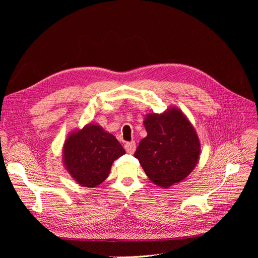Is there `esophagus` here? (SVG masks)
<instances>
[{"label":"esophagus","mask_w":258,"mask_h":258,"mask_svg":"<svg viewBox=\"0 0 258 258\" xmlns=\"http://www.w3.org/2000/svg\"><path fill=\"white\" fill-rule=\"evenodd\" d=\"M124 148H125L126 153L134 154L135 151H136V143H135V142H127V143H125Z\"/></svg>","instance_id":"esophagus-1"}]
</instances>
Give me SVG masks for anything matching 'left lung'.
Here are the masks:
<instances>
[{"instance_id": "obj_1", "label": "left lung", "mask_w": 258, "mask_h": 258, "mask_svg": "<svg viewBox=\"0 0 258 258\" xmlns=\"http://www.w3.org/2000/svg\"><path fill=\"white\" fill-rule=\"evenodd\" d=\"M147 136L141 140L135 158L146 175L161 188L179 184L192 172L201 155L196 128L177 106L163 113L147 114L143 121Z\"/></svg>"}]
</instances>
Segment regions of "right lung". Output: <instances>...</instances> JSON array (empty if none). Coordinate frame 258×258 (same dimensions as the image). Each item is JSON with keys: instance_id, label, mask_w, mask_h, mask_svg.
Here are the masks:
<instances>
[{"instance_id": "1", "label": "right lung", "mask_w": 258, "mask_h": 258, "mask_svg": "<svg viewBox=\"0 0 258 258\" xmlns=\"http://www.w3.org/2000/svg\"><path fill=\"white\" fill-rule=\"evenodd\" d=\"M124 154L112 134L97 123H88L67 136L62 164L77 184L94 188L108 177L113 162Z\"/></svg>"}]
</instances>
